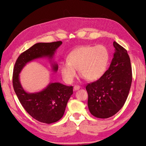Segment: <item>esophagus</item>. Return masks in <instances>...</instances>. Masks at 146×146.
<instances>
[{"label": "esophagus", "instance_id": "1", "mask_svg": "<svg viewBox=\"0 0 146 146\" xmlns=\"http://www.w3.org/2000/svg\"><path fill=\"white\" fill-rule=\"evenodd\" d=\"M80 88V86H79V85H75V86H74V90H79Z\"/></svg>", "mask_w": 146, "mask_h": 146}]
</instances>
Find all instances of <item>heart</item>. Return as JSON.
<instances>
[{
  "mask_svg": "<svg viewBox=\"0 0 146 146\" xmlns=\"http://www.w3.org/2000/svg\"><path fill=\"white\" fill-rule=\"evenodd\" d=\"M110 60V52L105 46L85 45L72 51L68 61L61 66V73L64 80L71 83L76 76V69L82 78L94 81L105 73Z\"/></svg>",
  "mask_w": 146,
  "mask_h": 146,
  "instance_id": "obj_1",
  "label": "heart"
}]
</instances>
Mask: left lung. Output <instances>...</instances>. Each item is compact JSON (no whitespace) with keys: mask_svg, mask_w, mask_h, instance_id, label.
Returning <instances> with one entry per match:
<instances>
[{"mask_svg":"<svg viewBox=\"0 0 146 146\" xmlns=\"http://www.w3.org/2000/svg\"><path fill=\"white\" fill-rule=\"evenodd\" d=\"M113 45L115 51L108 70L86 87L89 111L99 118H110L121 109L131 85L132 68L127 51L115 41Z\"/></svg>","mask_w":146,"mask_h":146,"instance_id":"8db88e82","label":"left lung"}]
</instances>
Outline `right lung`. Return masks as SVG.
Here are the masks:
<instances>
[{
    "label": "right lung",
    "mask_w": 146,
    "mask_h": 146,
    "mask_svg": "<svg viewBox=\"0 0 146 146\" xmlns=\"http://www.w3.org/2000/svg\"><path fill=\"white\" fill-rule=\"evenodd\" d=\"M61 44V41L34 44L18 57L13 68V86L20 103L33 118L43 123L51 124L62 118L68 99L73 94V87L58 82L50 83L40 92L28 93L21 85L19 73L28 63L34 60L43 57L51 59ZM52 65L53 71L56 72L58 64Z\"/></svg>",
    "instance_id": "1"
}]
</instances>
